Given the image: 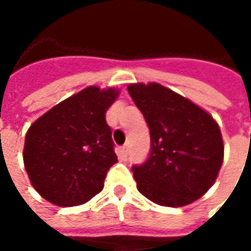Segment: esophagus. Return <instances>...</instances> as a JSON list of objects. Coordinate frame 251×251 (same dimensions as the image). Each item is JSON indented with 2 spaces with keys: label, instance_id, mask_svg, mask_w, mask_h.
I'll use <instances>...</instances> for the list:
<instances>
[{
  "label": "esophagus",
  "instance_id": "obj_1",
  "mask_svg": "<svg viewBox=\"0 0 251 251\" xmlns=\"http://www.w3.org/2000/svg\"><path fill=\"white\" fill-rule=\"evenodd\" d=\"M128 152H130V145H128V144H124V145L121 147V153H123V156H127Z\"/></svg>",
  "mask_w": 251,
  "mask_h": 251
}]
</instances>
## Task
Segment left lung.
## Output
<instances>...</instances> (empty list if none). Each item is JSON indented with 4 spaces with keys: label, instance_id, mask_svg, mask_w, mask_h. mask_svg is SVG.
<instances>
[{
    "label": "left lung",
    "instance_id": "left-lung-1",
    "mask_svg": "<svg viewBox=\"0 0 251 251\" xmlns=\"http://www.w3.org/2000/svg\"><path fill=\"white\" fill-rule=\"evenodd\" d=\"M128 93L151 135L147 160L132 166L144 197L183 207L204 196L224 160L221 130L207 111L159 83H131Z\"/></svg>",
    "mask_w": 251,
    "mask_h": 251
}]
</instances>
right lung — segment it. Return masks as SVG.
Instances as JSON below:
<instances>
[{
    "label": "right lung",
    "mask_w": 251,
    "mask_h": 251,
    "mask_svg": "<svg viewBox=\"0 0 251 251\" xmlns=\"http://www.w3.org/2000/svg\"><path fill=\"white\" fill-rule=\"evenodd\" d=\"M119 91L89 86L34 121L26 132L25 169L36 191L60 207L79 205L104 186L117 162L104 113Z\"/></svg>",
    "instance_id": "obj_1"
}]
</instances>
